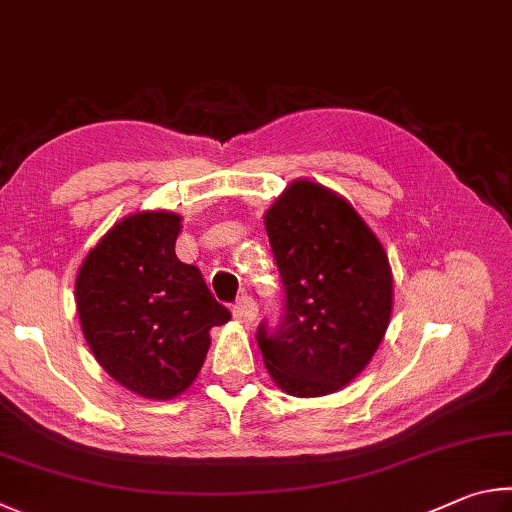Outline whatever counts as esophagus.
Masks as SVG:
<instances>
[{
	"instance_id": "1",
	"label": "esophagus",
	"mask_w": 512,
	"mask_h": 512,
	"mask_svg": "<svg viewBox=\"0 0 512 512\" xmlns=\"http://www.w3.org/2000/svg\"><path fill=\"white\" fill-rule=\"evenodd\" d=\"M231 312H233V319H236L238 324L251 326V324H254L256 315H258V306H256V301L251 299V297H240Z\"/></svg>"
}]
</instances>
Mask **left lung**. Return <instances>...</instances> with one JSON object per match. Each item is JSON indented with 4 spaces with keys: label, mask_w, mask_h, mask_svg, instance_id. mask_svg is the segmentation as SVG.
<instances>
[{
    "label": "left lung",
    "mask_w": 512,
    "mask_h": 512,
    "mask_svg": "<svg viewBox=\"0 0 512 512\" xmlns=\"http://www.w3.org/2000/svg\"><path fill=\"white\" fill-rule=\"evenodd\" d=\"M285 288L276 333L258 326L267 373L297 398L344 389L378 351L393 310L382 242L353 204L312 179H294L265 211Z\"/></svg>",
    "instance_id": "obj_1"
}]
</instances>
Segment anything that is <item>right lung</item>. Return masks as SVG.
Wrapping results in <instances>:
<instances>
[{
    "mask_svg": "<svg viewBox=\"0 0 512 512\" xmlns=\"http://www.w3.org/2000/svg\"><path fill=\"white\" fill-rule=\"evenodd\" d=\"M182 215L139 211L87 251L76 276L80 328L96 362L132 393L173 400L191 387L231 319L197 267L175 254Z\"/></svg>",
    "mask_w": 512,
    "mask_h": 512,
    "instance_id": "obj_1",
    "label": "right lung"
}]
</instances>
